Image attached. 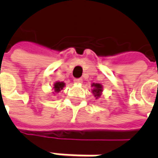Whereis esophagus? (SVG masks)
I'll use <instances>...</instances> for the list:
<instances>
[{
    "mask_svg": "<svg viewBox=\"0 0 158 158\" xmlns=\"http://www.w3.org/2000/svg\"><path fill=\"white\" fill-rule=\"evenodd\" d=\"M74 82L77 83V84H80L82 82V80L81 78H76V79H74Z\"/></svg>",
    "mask_w": 158,
    "mask_h": 158,
    "instance_id": "obj_1",
    "label": "esophagus"
}]
</instances>
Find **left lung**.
Masks as SVG:
<instances>
[{
  "instance_id": "left-lung-1",
  "label": "left lung",
  "mask_w": 158,
  "mask_h": 158,
  "mask_svg": "<svg viewBox=\"0 0 158 158\" xmlns=\"http://www.w3.org/2000/svg\"><path fill=\"white\" fill-rule=\"evenodd\" d=\"M92 87V93L94 95V97L96 98H100L101 94H102V91H103V86L101 85L100 83H92L91 85Z\"/></svg>"
}]
</instances>
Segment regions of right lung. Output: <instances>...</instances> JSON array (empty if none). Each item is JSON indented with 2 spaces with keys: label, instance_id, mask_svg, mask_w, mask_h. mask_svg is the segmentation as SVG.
I'll use <instances>...</instances> for the list:
<instances>
[{
  "label": "right lung",
  "instance_id": "1",
  "mask_svg": "<svg viewBox=\"0 0 158 158\" xmlns=\"http://www.w3.org/2000/svg\"><path fill=\"white\" fill-rule=\"evenodd\" d=\"M65 87V82H56L53 84V91L54 92H60L62 89Z\"/></svg>",
  "mask_w": 158,
  "mask_h": 158
}]
</instances>
